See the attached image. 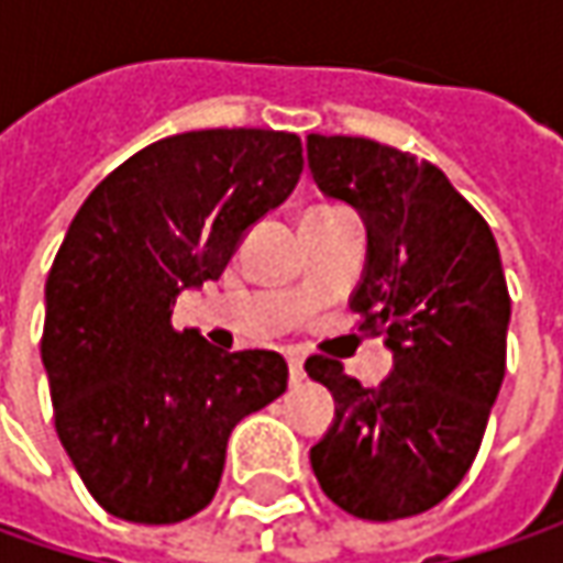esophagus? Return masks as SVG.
Segmentation results:
<instances>
[{
  "instance_id": "1",
  "label": "esophagus",
  "mask_w": 563,
  "mask_h": 563,
  "mask_svg": "<svg viewBox=\"0 0 563 563\" xmlns=\"http://www.w3.org/2000/svg\"><path fill=\"white\" fill-rule=\"evenodd\" d=\"M285 357H288V376H291V385H297L300 378L307 376V373H303V354H297V351H288Z\"/></svg>"
}]
</instances>
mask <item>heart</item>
Here are the masks:
<instances>
[{
	"label": "heart",
	"mask_w": 563,
	"mask_h": 563,
	"mask_svg": "<svg viewBox=\"0 0 563 563\" xmlns=\"http://www.w3.org/2000/svg\"><path fill=\"white\" fill-rule=\"evenodd\" d=\"M313 212H332V209H313Z\"/></svg>",
	"instance_id": "heart-1"
}]
</instances>
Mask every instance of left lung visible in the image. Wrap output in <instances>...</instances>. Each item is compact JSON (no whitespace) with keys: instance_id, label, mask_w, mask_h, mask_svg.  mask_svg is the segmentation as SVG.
<instances>
[{"instance_id":"1","label":"left lung","mask_w":563,"mask_h":563,"mask_svg":"<svg viewBox=\"0 0 563 563\" xmlns=\"http://www.w3.org/2000/svg\"><path fill=\"white\" fill-rule=\"evenodd\" d=\"M307 159L319 190L366 222L351 310L360 332L395 351V373L373 388L338 360H307L338 400L310 464L322 492L360 520L417 517L461 486L505 378L510 294L498 244L426 159L341 134H310Z\"/></svg>"}]
</instances>
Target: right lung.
<instances>
[{"label": "right lung", "mask_w": 563, "mask_h": 563, "mask_svg": "<svg viewBox=\"0 0 563 563\" xmlns=\"http://www.w3.org/2000/svg\"><path fill=\"white\" fill-rule=\"evenodd\" d=\"M300 172L288 131H187L143 146L77 209L46 278L40 354L55 432L112 517L159 527L200 514L231 429L288 388L282 354L219 351L178 332L172 307L225 272Z\"/></svg>", "instance_id": "1"}]
</instances>
